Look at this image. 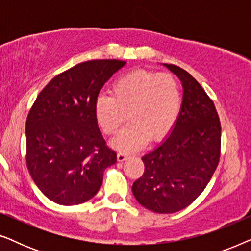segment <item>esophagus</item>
<instances>
[{"mask_svg":"<svg viewBox=\"0 0 251 251\" xmlns=\"http://www.w3.org/2000/svg\"><path fill=\"white\" fill-rule=\"evenodd\" d=\"M128 156H129V154H126L125 152H120V153H118V161L119 162H123V161L128 159Z\"/></svg>","mask_w":251,"mask_h":251,"instance_id":"34e87169","label":"esophagus"}]
</instances>
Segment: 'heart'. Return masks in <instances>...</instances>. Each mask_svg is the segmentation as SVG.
Returning <instances> with one entry per match:
<instances>
[{
	"mask_svg": "<svg viewBox=\"0 0 251 251\" xmlns=\"http://www.w3.org/2000/svg\"><path fill=\"white\" fill-rule=\"evenodd\" d=\"M113 95H99L95 118L106 135L118 131L126 118L130 122L111 142L122 152L140 150L149 139L164 138L176 125L181 109V91L173 75L137 70L119 76Z\"/></svg>",
	"mask_w": 251,
	"mask_h": 251,
	"instance_id": "b5f03b06",
	"label": "heart"
}]
</instances>
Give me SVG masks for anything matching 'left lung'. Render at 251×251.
<instances>
[{
    "label": "left lung",
    "instance_id": "1",
    "mask_svg": "<svg viewBox=\"0 0 251 251\" xmlns=\"http://www.w3.org/2000/svg\"><path fill=\"white\" fill-rule=\"evenodd\" d=\"M183 85L178 120L166 139L142 157L145 171L132 185L143 207L173 214L190 205L210 181L221 155V122L199 82L176 65L163 64Z\"/></svg>",
    "mask_w": 251,
    "mask_h": 251
}]
</instances>
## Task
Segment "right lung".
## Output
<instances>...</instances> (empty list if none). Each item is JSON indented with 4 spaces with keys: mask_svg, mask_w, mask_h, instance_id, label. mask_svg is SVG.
<instances>
[{
    "mask_svg": "<svg viewBox=\"0 0 251 251\" xmlns=\"http://www.w3.org/2000/svg\"><path fill=\"white\" fill-rule=\"evenodd\" d=\"M126 61L89 60L54 76L28 113L26 163L34 183L61 205L97 194L116 153L106 146L95 118L99 91Z\"/></svg>",
    "mask_w": 251,
    "mask_h": 251,
    "instance_id": "right-lung-1",
    "label": "right lung"
}]
</instances>
